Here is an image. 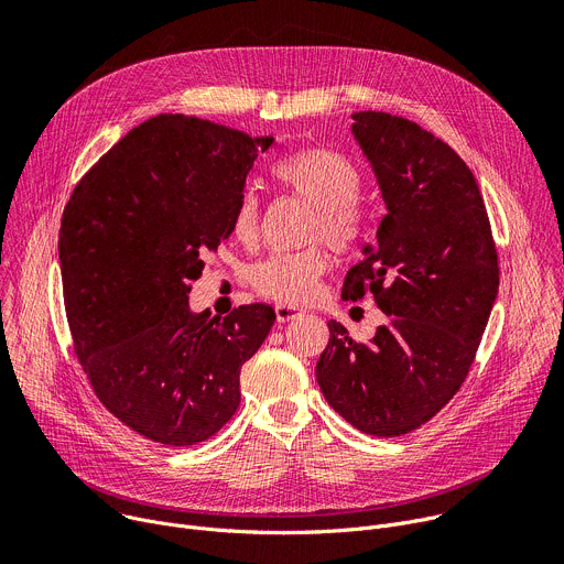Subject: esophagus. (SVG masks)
<instances>
[{
  "mask_svg": "<svg viewBox=\"0 0 564 564\" xmlns=\"http://www.w3.org/2000/svg\"><path fill=\"white\" fill-rule=\"evenodd\" d=\"M274 313H276V319H279L281 324L292 322V319H299V317H304V311L292 308V306H276V308H274Z\"/></svg>",
  "mask_w": 564,
  "mask_h": 564,
  "instance_id": "1",
  "label": "esophagus"
}]
</instances>
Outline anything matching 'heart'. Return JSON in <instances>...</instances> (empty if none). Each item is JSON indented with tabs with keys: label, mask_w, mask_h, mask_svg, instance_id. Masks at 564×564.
Instances as JSON below:
<instances>
[{
	"label": "heart",
	"mask_w": 564,
	"mask_h": 564,
	"mask_svg": "<svg viewBox=\"0 0 564 564\" xmlns=\"http://www.w3.org/2000/svg\"><path fill=\"white\" fill-rule=\"evenodd\" d=\"M274 178L285 191L313 206L308 240H322L337 253H347L358 245L362 217L356 202L360 199L362 181L351 161L313 147L281 161L274 167ZM231 231L240 242H251L258 234V197L249 187L236 202ZM326 265V253L319 247L274 253L256 262L249 272V283L260 296L272 302L302 306L315 296Z\"/></svg>",
	"instance_id": "heart-1"
}]
</instances>
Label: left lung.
Segmentation results:
<instances>
[{
    "instance_id": "left-lung-1",
    "label": "left lung",
    "mask_w": 564,
    "mask_h": 564,
    "mask_svg": "<svg viewBox=\"0 0 564 564\" xmlns=\"http://www.w3.org/2000/svg\"><path fill=\"white\" fill-rule=\"evenodd\" d=\"M351 133L377 174L386 215L377 245L347 272L388 315L369 343L330 319L317 360L328 405L367 435L426 424L465 383L499 290V258L478 183L452 147L415 122L354 112Z\"/></svg>"
}]
</instances>
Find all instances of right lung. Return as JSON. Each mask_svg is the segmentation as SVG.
Here are the masks:
<instances>
[{
    "mask_svg": "<svg viewBox=\"0 0 564 564\" xmlns=\"http://www.w3.org/2000/svg\"><path fill=\"white\" fill-rule=\"evenodd\" d=\"M272 135L156 116L84 174L63 210L67 324L86 377L122 424L170 446L215 435L240 405V369L276 315L193 313L191 283L231 236V215Z\"/></svg>",
    "mask_w": 564,
    "mask_h": 564,
    "instance_id": "obj_1",
    "label": "right lung"
}]
</instances>
